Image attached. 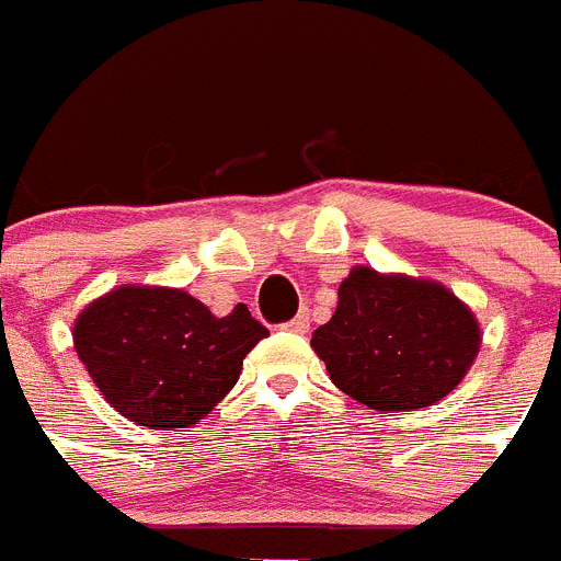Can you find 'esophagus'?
<instances>
[{"label": "esophagus", "instance_id": "34e87169", "mask_svg": "<svg viewBox=\"0 0 561 561\" xmlns=\"http://www.w3.org/2000/svg\"><path fill=\"white\" fill-rule=\"evenodd\" d=\"M284 329L291 331V334H306V331H309V311H300L297 317H291Z\"/></svg>", "mask_w": 561, "mask_h": 561}]
</instances>
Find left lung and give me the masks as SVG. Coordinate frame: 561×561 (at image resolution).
I'll list each match as a JSON object with an SVG mask.
<instances>
[{
	"label": "left lung",
	"mask_w": 561,
	"mask_h": 561,
	"mask_svg": "<svg viewBox=\"0 0 561 561\" xmlns=\"http://www.w3.org/2000/svg\"><path fill=\"white\" fill-rule=\"evenodd\" d=\"M480 323L430 277L354 266L331 320L311 334L342 393L379 413L430 408L458 388L480 351Z\"/></svg>",
	"instance_id": "8db88e82"
}]
</instances>
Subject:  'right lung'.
<instances>
[{
    "label": "right lung",
    "mask_w": 561,
    "mask_h": 561,
    "mask_svg": "<svg viewBox=\"0 0 561 561\" xmlns=\"http://www.w3.org/2000/svg\"><path fill=\"white\" fill-rule=\"evenodd\" d=\"M270 331L244 304L216 317L173 286L123 284L83 306L72 345L103 399L148 430L199 424Z\"/></svg>",
    "instance_id": "1"
}]
</instances>
